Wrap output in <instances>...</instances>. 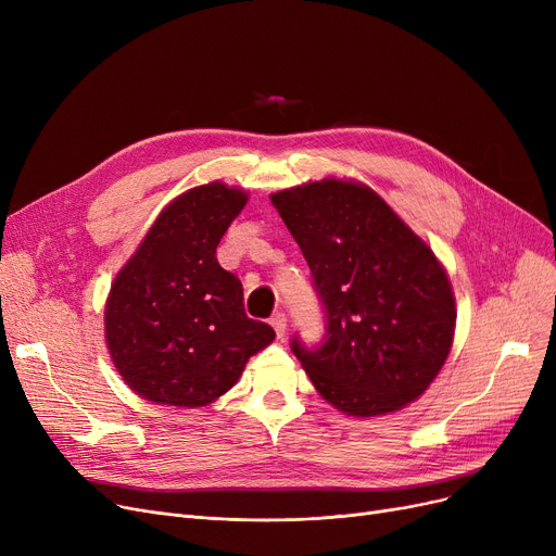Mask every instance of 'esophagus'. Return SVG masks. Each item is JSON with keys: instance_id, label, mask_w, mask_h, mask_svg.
Segmentation results:
<instances>
[{"instance_id": "1", "label": "esophagus", "mask_w": 556, "mask_h": 556, "mask_svg": "<svg viewBox=\"0 0 556 556\" xmlns=\"http://www.w3.org/2000/svg\"><path fill=\"white\" fill-rule=\"evenodd\" d=\"M270 325H273L277 338H283V336H286V315H283V313H275L273 319H270Z\"/></svg>"}]
</instances>
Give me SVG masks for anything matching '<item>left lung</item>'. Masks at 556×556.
<instances>
[{"label":"left lung","mask_w":556,"mask_h":556,"mask_svg":"<svg viewBox=\"0 0 556 556\" xmlns=\"http://www.w3.org/2000/svg\"><path fill=\"white\" fill-rule=\"evenodd\" d=\"M327 315V340L293 338L311 383L349 417L396 413L444 367L455 295L430 245L363 182L325 178L270 195Z\"/></svg>","instance_id":"8db88e82"}]
</instances>
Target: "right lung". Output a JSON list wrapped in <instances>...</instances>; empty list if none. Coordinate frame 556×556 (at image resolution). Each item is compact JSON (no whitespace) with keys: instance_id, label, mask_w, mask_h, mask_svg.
<instances>
[{"instance_id":"right-lung-1","label":"right lung","mask_w":556,"mask_h":556,"mask_svg":"<svg viewBox=\"0 0 556 556\" xmlns=\"http://www.w3.org/2000/svg\"><path fill=\"white\" fill-rule=\"evenodd\" d=\"M248 193L225 182L170 200L105 302V344L126 386L157 405L202 407L237 386L250 356L275 340L250 319L243 286L216 248Z\"/></svg>"}]
</instances>
